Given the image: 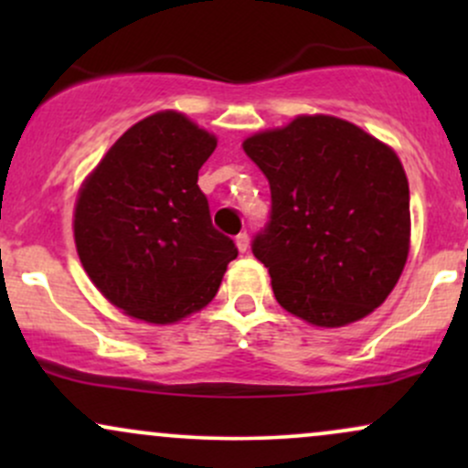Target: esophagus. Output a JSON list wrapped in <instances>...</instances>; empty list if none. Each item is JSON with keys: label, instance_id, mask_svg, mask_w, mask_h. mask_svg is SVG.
I'll return each instance as SVG.
<instances>
[{"label": "esophagus", "instance_id": "esophagus-1", "mask_svg": "<svg viewBox=\"0 0 468 468\" xmlns=\"http://www.w3.org/2000/svg\"><path fill=\"white\" fill-rule=\"evenodd\" d=\"M235 244H238L239 252H246V250H249V235H246V233H239L238 238H235Z\"/></svg>", "mask_w": 468, "mask_h": 468}]
</instances>
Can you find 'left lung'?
Segmentation results:
<instances>
[{
	"label": "left lung",
	"mask_w": 468,
	"mask_h": 468,
	"mask_svg": "<svg viewBox=\"0 0 468 468\" xmlns=\"http://www.w3.org/2000/svg\"><path fill=\"white\" fill-rule=\"evenodd\" d=\"M244 152L271 185V219L252 255L279 305L321 327L378 308L410 255V185L394 149L314 114L246 138Z\"/></svg>",
	"instance_id": "1"
}]
</instances>
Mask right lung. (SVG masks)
Instances as JSON below:
<instances>
[{
	"label": "right lung",
	"mask_w": 468,
	"mask_h": 468,
	"mask_svg": "<svg viewBox=\"0 0 468 468\" xmlns=\"http://www.w3.org/2000/svg\"><path fill=\"white\" fill-rule=\"evenodd\" d=\"M216 144L185 114L158 112L122 133L80 186V264L133 319L174 324L202 310L238 257L233 239L211 224L197 186Z\"/></svg>",
	"instance_id": "right-lung-1"
}]
</instances>
